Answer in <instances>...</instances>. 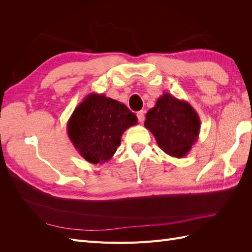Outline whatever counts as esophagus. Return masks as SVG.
<instances>
[{"label":"esophagus","mask_w":252,"mask_h":252,"mask_svg":"<svg viewBox=\"0 0 252 252\" xmlns=\"http://www.w3.org/2000/svg\"><path fill=\"white\" fill-rule=\"evenodd\" d=\"M144 113L145 112L143 110H141V111H139L138 113H136V117H138V120H139L140 123H143L144 120H145V114Z\"/></svg>","instance_id":"obj_1"}]
</instances>
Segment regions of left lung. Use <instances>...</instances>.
Returning <instances> with one entry per match:
<instances>
[{
    "label": "left lung",
    "mask_w": 252,
    "mask_h": 252,
    "mask_svg": "<svg viewBox=\"0 0 252 252\" xmlns=\"http://www.w3.org/2000/svg\"><path fill=\"white\" fill-rule=\"evenodd\" d=\"M201 121L188 102L165 93L146 113L144 126L165 154L184 158L199 139Z\"/></svg>",
    "instance_id": "obj_1"
}]
</instances>
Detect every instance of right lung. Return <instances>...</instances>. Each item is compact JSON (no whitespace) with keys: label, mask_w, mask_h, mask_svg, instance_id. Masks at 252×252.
Instances as JSON below:
<instances>
[{"label":"right lung","mask_w":252,"mask_h":252,"mask_svg":"<svg viewBox=\"0 0 252 252\" xmlns=\"http://www.w3.org/2000/svg\"><path fill=\"white\" fill-rule=\"evenodd\" d=\"M138 119L126 105L103 94H89L67 122V133L81 157L104 164L116 154L126 129Z\"/></svg>","instance_id":"add662e5"}]
</instances>
